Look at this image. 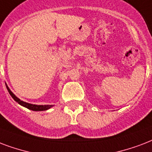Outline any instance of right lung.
<instances>
[{
  "label": "right lung",
  "instance_id": "1",
  "mask_svg": "<svg viewBox=\"0 0 152 152\" xmlns=\"http://www.w3.org/2000/svg\"><path fill=\"white\" fill-rule=\"evenodd\" d=\"M5 85H6L7 89H8V91H9V94L11 95L12 97L18 104H20V105H22V106L25 107L27 109H30V110H32V111H45V110H48V109H50L51 107L54 106L52 104H44V105H42V104H30V103H27V102H23V101H21L20 98H18V97H16L13 93L12 92L11 90H10V89L9 88V86H7L6 83H5Z\"/></svg>",
  "mask_w": 152,
  "mask_h": 152
}]
</instances>
